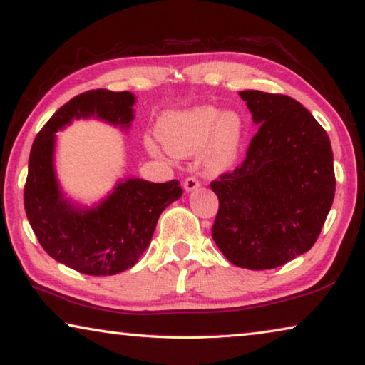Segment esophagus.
Wrapping results in <instances>:
<instances>
[{"instance_id":"esophagus-1","label":"esophagus","mask_w":365,"mask_h":365,"mask_svg":"<svg viewBox=\"0 0 365 365\" xmlns=\"http://www.w3.org/2000/svg\"><path fill=\"white\" fill-rule=\"evenodd\" d=\"M199 187H200V181L195 176H189L186 181H184V189H186L187 192H192V190Z\"/></svg>"}]
</instances>
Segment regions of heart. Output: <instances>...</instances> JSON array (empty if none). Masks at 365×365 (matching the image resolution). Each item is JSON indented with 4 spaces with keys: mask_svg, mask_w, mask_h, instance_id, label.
Instances as JSON below:
<instances>
[{
    "mask_svg": "<svg viewBox=\"0 0 365 365\" xmlns=\"http://www.w3.org/2000/svg\"><path fill=\"white\" fill-rule=\"evenodd\" d=\"M158 137L163 147L175 157H187L205 148V163L210 170H225L235 163L241 148L244 123L235 111H225L212 105L171 111L158 123ZM152 155H163L160 145L147 140Z\"/></svg>",
    "mask_w": 365,
    "mask_h": 365,
    "instance_id": "b5f03b06",
    "label": "heart"
}]
</instances>
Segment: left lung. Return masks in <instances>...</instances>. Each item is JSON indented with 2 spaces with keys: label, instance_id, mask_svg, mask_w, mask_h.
I'll return each instance as SVG.
<instances>
[{
  "label": "left lung",
  "instance_id": "8db88e82",
  "mask_svg": "<svg viewBox=\"0 0 365 365\" xmlns=\"http://www.w3.org/2000/svg\"><path fill=\"white\" fill-rule=\"evenodd\" d=\"M259 130L246 158L210 187L212 237L232 265L270 270L314 246L334 199L331 143L294 98L242 91Z\"/></svg>",
  "mask_w": 365,
  "mask_h": 365
}]
</instances>
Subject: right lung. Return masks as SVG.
<instances>
[{"label":"right lung","instance_id":"add662e5","mask_svg":"<svg viewBox=\"0 0 365 365\" xmlns=\"http://www.w3.org/2000/svg\"><path fill=\"white\" fill-rule=\"evenodd\" d=\"M135 97L105 88L81 93L63 105L35 137L24 207L41 247L76 272L106 277L134 267L152 241L161 212L182 195L179 181H118L97 205L74 204L64 195L55 171L56 133L73 119L95 118L124 130L134 119Z\"/></svg>","mask_w":365,"mask_h":365}]
</instances>
